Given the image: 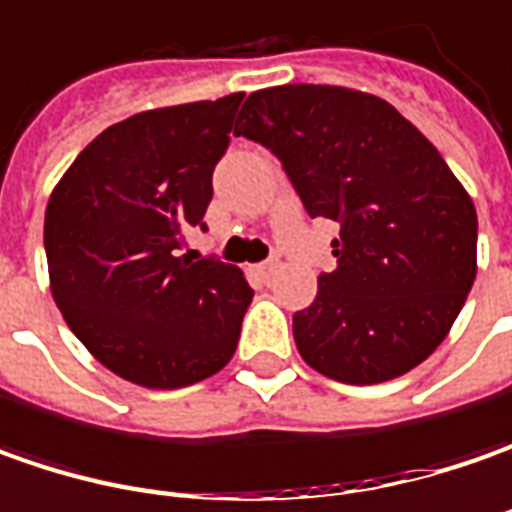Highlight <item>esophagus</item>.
Here are the masks:
<instances>
[{
	"instance_id": "obj_1",
	"label": "esophagus",
	"mask_w": 512,
	"mask_h": 512,
	"mask_svg": "<svg viewBox=\"0 0 512 512\" xmlns=\"http://www.w3.org/2000/svg\"><path fill=\"white\" fill-rule=\"evenodd\" d=\"M249 272L255 274V277H260V280H269L274 272H277V260H266V263H255Z\"/></svg>"
}]
</instances>
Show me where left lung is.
Wrapping results in <instances>:
<instances>
[{
  "label": "left lung",
  "mask_w": 512,
  "mask_h": 512,
  "mask_svg": "<svg viewBox=\"0 0 512 512\" xmlns=\"http://www.w3.org/2000/svg\"><path fill=\"white\" fill-rule=\"evenodd\" d=\"M235 135L280 158L311 218L340 223L337 269L294 314L300 357L345 385L428 360L473 286L479 229L439 150L388 101L328 84L257 90Z\"/></svg>",
  "instance_id": "left-lung-1"
}]
</instances>
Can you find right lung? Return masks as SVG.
<instances>
[{
  "label": "right lung",
  "instance_id": "add662e5",
  "mask_svg": "<svg viewBox=\"0 0 512 512\" xmlns=\"http://www.w3.org/2000/svg\"><path fill=\"white\" fill-rule=\"evenodd\" d=\"M243 93L130 115L90 141L45 212L50 291L113 374L184 388L218 374L252 303L238 266L181 255L212 201Z\"/></svg>",
  "mask_w": 512,
  "mask_h": 512
}]
</instances>
